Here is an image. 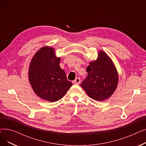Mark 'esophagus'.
Wrapping results in <instances>:
<instances>
[{
  "label": "esophagus",
  "mask_w": 146,
  "mask_h": 146,
  "mask_svg": "<svg viewBox=\"0 0 146 146\" xmlns=\"http://www.w3.org/2000/svg\"><path fill=\"white\" fill-rule=\"evenodd\" d=\"M80 83V79L79 78H77L73 81V83L76 84V85H79Z\"/></svg>",
  "instance_id": "obj_1"
}]
</instances>
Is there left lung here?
I'll return each mask as SVG.
<instances>
[{"instance_id": "left-lung-1", "label": "left lung", "mask_w": 146, "mask_h": 146, "mask_svg": "<svg viewBox=\"0 0 146 146\" xmlns=\"http://www.w3.org/2000/svg\"><path fill=\"white\" fill-rule=\"evenodd\" d=\"M97 60L87 67L88 76L81 83L87 94L94 100L102 101L115 90L118 76L110 58L104 51L98 54Z\"/></svg>"}]
</instances>
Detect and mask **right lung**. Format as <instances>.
<instances>
[{"label": "right lung", "instance_id": "obj_1", "mask_svg": "<svg viewBox=\"0 0 146 146\" xmlns=\"http://www.w3.org/2000/svg\"><path fill=\"white\" fill-rule=\"evenodd\" d=\"M60 62L54 49L44 47L36 52L30 64L31 85L38 96L50 102L62 98L73 85L60 68Z\"/></svg>", "mask_w": 146, "mask_h": 146}]
</instances>
